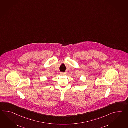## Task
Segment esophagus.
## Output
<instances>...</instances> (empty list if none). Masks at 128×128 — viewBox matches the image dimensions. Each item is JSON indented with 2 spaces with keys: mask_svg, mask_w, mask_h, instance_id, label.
<instances>
[{
  "mask_svg": "<svg viewBox=\"0 0 128 128\" xmlns=\"http://www.w3.org/2000/svg\"><path fill=\"white\" fill-rule=\"evenodd\" d=\"M60 74H61L62 75H65L66 74V72H61Z\"/></svg>",
  "mask_w": 128,
  "mask_h": 128,
  "instance_id": "esophagus-1",
  "label": "esophagus"
}]
</instances>
